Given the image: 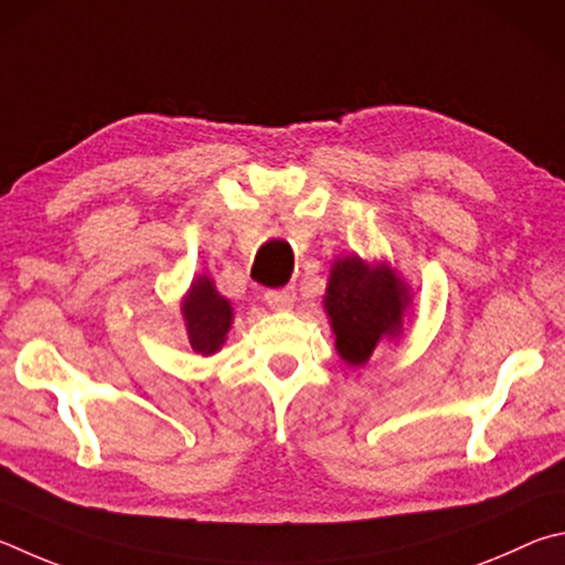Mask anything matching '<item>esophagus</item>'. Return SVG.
<instances>
[{
	"mask_svg": "<svg viewBox=\"0 0 565 565\" xmlns=\"http://www.w3.org/2000/svg\"><path fill=\"white\" fill-rule=\"evenodd\" d=\"M265 302L270 305L273 310H290L292 305H295V290H292V288L267 290V292H265Z\"/></svg>",
	"mask_w": 565,
	"mask_h": 565,
	"instance_id": "34e87169",
	"label": "esophagus"
}]
</instances>
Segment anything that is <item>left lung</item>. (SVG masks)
<instances>
[{
    "label": "left lung",
    "mask_w": 565,
    "mask_h": 565,
    "mask_svg": "<svg viewBox=\"0 0 565 565\" xmlns=\"http://www.w3.org/2000/svg\"><path fill=\"white\" fill-rule=\"evenodd\" d=\"M322 308L340 360L362 367L382 342L402 338L412 288L387 260L367 263L360 255H344L330 267Z\"/></svg>",
    "instance_id": "left-lung-1"
}]
</instances>
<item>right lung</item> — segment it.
Listing matches in <instances>:
<instances>
[{"instance_id": "right-lung-1", "label": "right lung", "mask_w": 565, "mask_h": 565, "mask_svg": "<svg viewBox=\"0 0 565 565\" xmlns=\"http://www.w3.org/2000/svg\"><path fill=\"white\" fill-rule=\"evenodd\" d=\"M181 315L193 352L203 354V358L221 352L227 332L233 328L235 310L231 300L217 292L215 282L205 273L193 277L191 288L181 300Z\"/></svg>"}]
</instances>
